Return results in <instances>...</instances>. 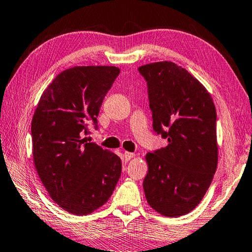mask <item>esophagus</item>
<instances>
[{"instance_id": "esophagus-1", "label": "esophagus", "mask_w": 252, "mask_h": 252, "mask_svg": "<svg viewBox=\"0 0 252 252\" xmlns=\"http://www.w3.org/2000/svg\"><path fill=\"white\" fill-rule=\"evenodd\" d=\"M134 157V154H132V153H125V155H123V158H125V160L126 161H129V160H131V159H132Z\"/></svg>"}]
</instances>
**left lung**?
I'll return each instance as SVG.
<instances>
[{"label": "left lung", "instance_id": "left-lung-1", "mask_svg": "<svg viewBox=\"0 0 252 252\" xmlns=\"http://www.w3.org/2000/svg\"><path fill=\"white\" fill-rule=\"evenodd\" d=\"M139 71L147 81L154 130L168 140L146 155L143 189L156 212L178 218L201 203L217 170V110L204 85L175 63H147Z\"/></svg>", "mask_w": 252, "mask_h": 252}]
</instances>
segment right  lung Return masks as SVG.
<instances>
[{"label": "right lung", "instance_id": "add662e5", "mask_svg": "<svg viewBox=\"0 0 252 252\" xmlns=\"http://www.w3.org/2000/svg\"><path fill=\"white\" fill-rule=\"evenodd\" d=\"M120 74L115 66H75L56 76L40 97L31 122L32 158L53 201L75 215L109 201L121 176L119 156L81 134L96 118Z\"/></svg>", "mask_w": 252, "mask_h": 252}]
</instances>
